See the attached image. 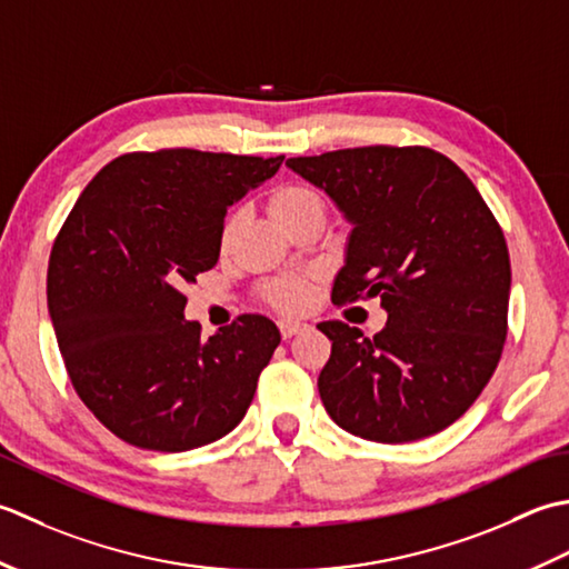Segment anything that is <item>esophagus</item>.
Listing matches in <instances>:
<instances>
[{
  "instance_id": "1",
  "label": "esophagus",
  "mask_w": 569,
  "mask_h": 569,
  "mask_svg": "<svg viewBox=\"0 0 569 569\" xmlns=\"http://www.w3.org/2000/svg\"><path fill=\"white\" fill-rule=\"evenodd\" d=\"M301 329H305V323H299V321H280V333L284 341L292 339V336H297Z\"/></svg>"
}]
</instances>
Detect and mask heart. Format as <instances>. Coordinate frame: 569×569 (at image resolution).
Instances as JSON below:
<instances>
[{"instance_id": "heart-1", "label": "heart", "mask_w": 569, "mask_h": 569, "mask_svg": "<svg viewBox=\"0 0 569 569\" xmlns=\"http://www.w3.org/2000/svg\"><path fill=\"white\" fill-rule=\"evenodd\" d=\"M264 206H268L270 218L277 226L284 228L287 233L305 218L323 213L319 193L315 189H309L307 183H297V181L277 183V187L268 193V199H264ZM240 226H242L240 213H230L223 220V226H220V238H218L220 250L226 252L233 248V242L240 233ZM264 299H268L274 309H280L282 315H299V311H305L311 301V282L307 277H282V280H274L264 287Z\"/></svg>"}]
</instances>
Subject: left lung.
Returning <instances> with one entry per match:
<instances>
[{
  "mask_svg": "<svg viewBox=\"0 0 569 569\" xmlns=\"http://www.w3.org/2000/svg\"><path fill=\"white\" fill-rule=\"evenodd\" d=\"M353 226L333 305L380 299L373 339L321 321L331 420L400 445L457 422L491 380L508 331L511 260L501 226L455 161L427 147H356L287 159Z\"/></svg>",
  "mask_w": 569,
  "mask_h": 569,
  "instance_id": "left-lung-1",
  "label": "left lung"
}]
</instances>
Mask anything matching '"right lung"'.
<instances>
[{
  "instance_id": "add662e5",
  "label": "right lung",
  "mask_w": 569,
  "mask_h": 569,
  "mask_svg": "<svg viewBox=\"0 0 569 569\" xmlns=\"http://www.w3.org/2000/svg\"><path fill=\"white\" fill-rule=\"evenodd\" d=\"M282 159L122 154L68 213L46 280L56 341L80 400L127 445L187 451L246 417L280 329L246 315L203 341L181 287L218 262L228 208Z\"/></svg>"
}]
</instances>
